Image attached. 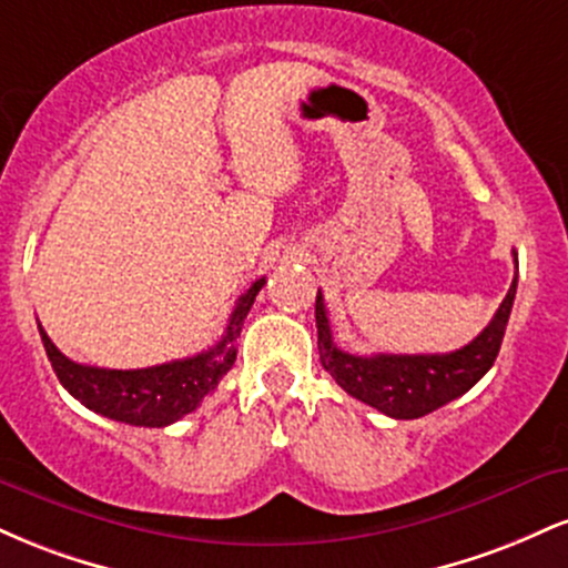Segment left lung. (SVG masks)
I'll use <instances>...</instances> for the list:
<instances>
[{
	"mask_svg": "<svg viewBox=\"0 0 568 568\" xmlns=\"http://www.w3.org/2000/svg\"><path fill=\"white\" fill-rule=\"evenodd\" d=\"M518 264V258H515ZM515 288L513 280L505 302L499 304L491 323L473 338L467 347L446 352V355H349L338 349L331 334L328 310L323 293L317 291L315 321H317V349L323 368L334 376L344 393L368 403L371 408L393 416V419H419L429 410L446 406L454 397L465 395L473 384L497 361L507 321H510Z\"/></svg>",
	"mask_w": 568,
	"mask_h": 568,
	"instance_id": "left-lung-1",
	"label": "left lung"
}]
</instances>
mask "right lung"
Listing matches in <instances>:
<instances>
[{"mask_svg":"<svg viewBox=\"0 0 568 568\" xmlns=\"http://www.w3.org/2000/svg\"><path fill=\"white\" fill-rule=\"evenodd\" d=\"M264 283V277L256 280L237 298V306L232 310L230 323H226L224 336L219 338L216 347L200 352L194 357H184V361L162 363V366L135 371L82 366V363L69 361L50 342L42 325H39V336H42L44 352L53 363L58 382L84 408L95 410L106 419L125 422V425L168 427L179 422L181 416L192 414L202 403V397L211 395L219 387V382L224 379L226 371L234 366V357H237L234 342H237L247 312H251Z\"/></svg>","mask_w":568,"mask_h":568,"instance_id":"right-lung-1","label":"right lung"}]
</instances>
